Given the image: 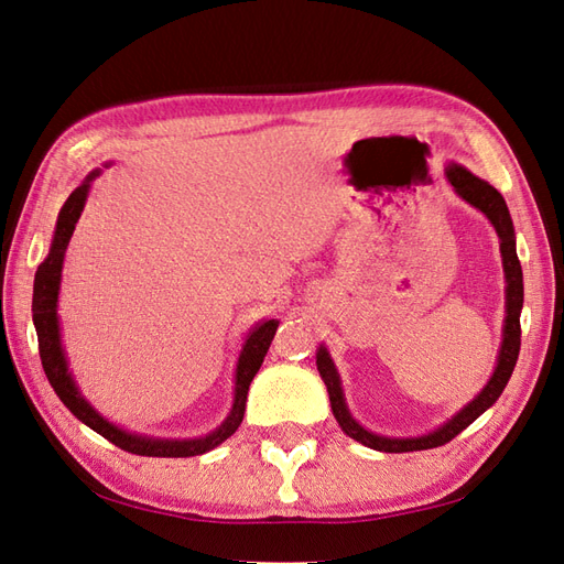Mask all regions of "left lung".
I'll use <instances>...</instances> for the list:
<instances>
[{
  "mask_svg": "<svg viewBox=\"0 0 564 564\" xmlns=\"http://www.w3.org/2000/svg\"><path fill=\"white\" fill-rule=\"evenodd\" d=\"M445 173H447V181H451L457 191V195L462 199H467L469 205H474L476 209H481L490 219V224H494L498 230L505 279H508V316H505L502 348L498 355V367L494 371V377H490V381L486 383L484 391L476 395L465 410L455 414L445 426H441L438 431H433V433H429V436H422V438H383V436H377V433H371V431L359 426L350 416L348 408H345L343 388H340V379H338V371H336L334 362H330L326 348H319V352H316V369H319L322 379L326 383V391L330 398V410H334L338 426L348 433L350 438L359 441L367 447H373V451H381V453L429 451V447H438V445L451 443L457 433L465 431L474 420H479V416L500 398L505 386H508V381L512 377V369H514L517 357H519V345H522L519 312H522V305H524V283H522V264H519V259H517L514 228H512L508 205H505L502 195L496 191L494 185H488L486 181L476 178L474 173H469L467 169L453 164V166H447Z\"/></svg>",
  "mask_w": 564,
  "mask_h": 564,
  "instance_id": "obj_1",
  "label": "left lung"
}]
</instances>
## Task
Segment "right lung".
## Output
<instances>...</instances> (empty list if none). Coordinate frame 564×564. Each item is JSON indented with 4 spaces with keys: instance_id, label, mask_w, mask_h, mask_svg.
I'll return each instance as SVG.
<instances>
[{
    "instance_id": "add662e5",
    "label": "right lung",
    "mask_w": 564,
    "mask_h": 564,
    "mask_svg": "<svg viewBox=\"0 0 564 564\" xmlns=\"http://www.w3.org/2000/svg\"><path fill=\"white\" fill-rule=\"evenodd\" d=\"M97 176V173H90L88 181L78 185L74 193L68 195L64 202V207L59 212V219H56V230H54V240L45 262H42L35 271V285H33V322L37 330V348H40V359H42V369H45L47 379L54 388V393L59 395L64 405L74 412L83 424H88L93 431H97L99 436H105L109 443L126 453L133 455H144V457H195L207 451H214L216 445L224 443L228 436H234L236 429L242 422L245 414V400H248L250 383L254 379V373L259 371L264 362V355L269 350V345L273 340V334H276V319H269L264 324H259L238 359V369H236V400H234V410L226 416V422L216 429L214 433L205 438L197 441H154V438H144L135 436V433H126L102 420L88 402H85L78 393V388L70 379L68 367H66V357L62 350V340H59V322H56V295H59V281H62V262H64V252L66 245L74 236L76 221L80 219V212L85 207V197H88V187L90 181Z\"/></svg>"
}]
</instances>
